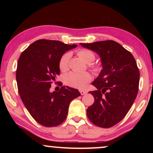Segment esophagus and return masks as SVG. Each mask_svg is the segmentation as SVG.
<instances>
[{"instance_id":"obj_1","label":"esophagus","mask_w":153,"mask_h":153,"mask_svg":"<svg viewBox=\"0 0 153 153\" xmlns=\"http://www.w3.org/2000/svg\"><path fill=\"white\" fill-rule=\"evenodd\" d=\"M80 94L82 95H85V94H87V91H83V90H80Z\"/></svg>"}]
</instances>
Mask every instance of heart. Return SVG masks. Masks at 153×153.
<instances>
[{
    "mask_svg": "<svg viewBox=\"0 0 153 153\" xmlns=\"http://www.w3.org/2000/svg\"><path fill=\"white\" fill-rule=\"evenodd\" d=\"M77 54L80 58L88 63V67L94 73H97L99 71V67L93 63L96 58V55L94 52L88 49H80L77 51ZM70 58H71V54L69 52L64 53L59 58L58 67L59 71L62 73H66L69 70ZM91 79L92 76L88 72H83L80 73L71 72L65 75L63 80L65 84L68 86L82 89L85 87L86 84L91 81Z\"/></svg>",
    "mask_w": 153,
    "mask_h": 153,
    "instance_id": "obj_1",
    "label": "heart"
}]
</instances>
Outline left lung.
Returning <instances> with one entry per match:
<instances>
[{
  "label": "left lung",
  "mask_w": 153,
  "mask_h": 153,
  "mask_svg": "<svg viewBox=\"0 0 153 153\" xmlns=\"http://www.w3.org/2000/svg\"><path fill=\"white\" fill-rule=\"evenodd\" d=\"M99 54L103 69L92 82L96 90L90 91L94 103L87 109L93 124L109 128L124 118L137 95L140 71L130 52L112 40L82 44Z\"/></svg>",
  "instance_id": "8db88e82"
}]
</instances>
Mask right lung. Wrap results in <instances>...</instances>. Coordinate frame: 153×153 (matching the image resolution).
<instances>
[{
  "label": "right lung",
  "instance_id": "right-lung-1",
  "mask_svg": "<svg viewBox=\"0 0 153 153\" xmlns=\"http://www.w3.org/2000/svg\"><path fill=\"white\" fill-rule=\"evenodd\" d=\"M56 40L39 39L21 54L16 78L19 94L36 122L47 127H56L65 120L71 101L80 96L78 90L61 86L50 92L51 85L59 75V59L66 51L76 47Z\"/></svg>",
  "mask_w": 153,
  "mask_h": 153
}]
</instances>
